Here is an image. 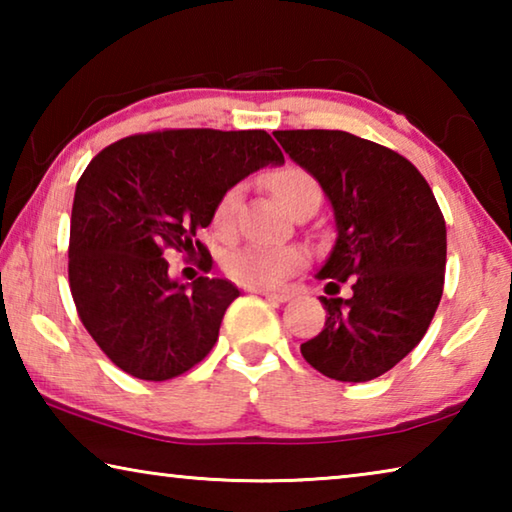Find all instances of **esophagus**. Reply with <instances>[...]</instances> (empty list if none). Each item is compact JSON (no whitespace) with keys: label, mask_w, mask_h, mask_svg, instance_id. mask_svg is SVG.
I'll return each instance as SVG.
<instances>
[{"label":"esophagus","mask_w":512,"mask_h":512,"mask_svg":"<svg viewBox=\"0 0 512 512\" xmlns=\"http://www.w3.org/2000/svg\"><path fill=\"white\" fill-rule=\"evenodd\" d=\"M255 293L259 296H264L266 300H273V302H289L293 298L291 291H268V289H255Z\"/></svg>","instance_id":"34e87169"}]
</instances>
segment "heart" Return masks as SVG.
Listing matches in <instances>:
<instances>
[{"instance_id":"heart-1","label":"heart","mask_w":512,"mask_h":512,"mask_svg":"<svg viewBox=\"0 0 512 512\" xmlns=\"http://www.w3.org/2000/svg\"><path fill=\"white\" fill-rule=\"evenodd\" d=\"M268 185L273 187L280 203L291 212L305 201H320V185L309 171L300 167H284L268 176ZM241 189L230 187L219 201H216L212 223L221 235L235 228V216L239 205ZM305 264V253L293 246H259L250 244L232 250L225 257V271L232 280L255 289H273L287 282L289 277Z\"/></svg>"}]
</instances>
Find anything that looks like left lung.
Returning a JSON list of instances; mask_svg holds the SVG:
<instances>
[{
  "label": "left lung",
  "instance_id": "left-lung-1",
  "mask_svg": "<svg viewBox=\"0 0 512 512\" xmlns=\"http://www.w3.org/2000/svg\"><path fill=\"white\" fill-rule=\"evenodd\" d=\"M284 153L309 171L334 210L336 244L323 332L302 343L309 366L336 381H370L427 334L445 284L447 228L422 173L386 146L345 131H277ZM350 281L353 296L336 299Z\"/></svg>",
  "mask_w": 512,
  "mask_h": 512
}]
</instances>
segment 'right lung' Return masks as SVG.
Masks as SVG:
<instances>
[{
	"label": "right lung",
	"instance_id": "obj_1",
	"mask_svg": "<svg viewBox=\"0 0 512 512\" xmlns=\"http://www.w3.org/2000/svg\"><path fill=\"white\" fill-rule=\"evenodd\" d=\"M284 155L266 131L180 128L124 137L94 158L76 185L69 225V289L81 323L128 375L164 381L207 357L225 309L228 280L169 277L164 250L212 257L196 232L216 201Z\"/></svg>",
	"mask_w": 512,
	"mask_h": 512
}]
</instances>
